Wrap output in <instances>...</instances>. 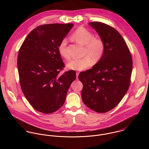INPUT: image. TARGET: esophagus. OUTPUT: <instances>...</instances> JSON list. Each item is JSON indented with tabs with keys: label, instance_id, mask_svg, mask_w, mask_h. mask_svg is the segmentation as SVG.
I'll return each mask as SVG.
<instances>
[{
	"label": "esophagus",
	"instance_id": "obj_1",
	"mask_svg": "<svg viewBox=\"0 0 149 149\" xmlns=\"http://www.w3.org/2000/svg\"><path fill=\"white\" fill-rule=\"evenodd\" d=\"M79 74V72H76V77H77V79H78Z\"/></svg>",
	"mask_w": 149,
	"mask_h": 149
}]
</instances>
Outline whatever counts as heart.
I'll return each mask as SVG.
<instances>
[{
  "label": "heart",
  "mask_w": 149,
  "mask_h": 149,
  "mask_svg": "<svg viewBox=\"0 0 149 149\" xmlns=\"http://www.w3.org/2000/svg\"><path fill=\"white\" fill-rule=\"evenodd\" d=\"M71 38L74 41L85 46L84 55L82 58L73 60L67 64V68L71 70L81 71L89 67L92 61L94 63H98L103 57L106 45L104 40L94 34L84 27L77 28L72 34ZM68 41L63 39L58 46L59 54L65 59H69L67 51Z\"/></svg>",
  "instance_id": "heart-1"
}]
</instances>
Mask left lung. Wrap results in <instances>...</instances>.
<instances>
[{
	"instance_id": "1",
	"label": "left lung",
	"mask_w": 149,
	"mask_h": 149,
	"mask_svg": "<svg viewBox=\"0 0 149 149\" xmlns=\"http://www.w3.org/2000/svg\"><path fill=\"white\" fill-rule=\"evenodd\" d=\"M89 24L104 40L106 49L98 63L79 75L83 84L81 97L88 107L104 113L116 106L128 89L132 57L126 43L116 30L98 22Z\"/></svg>"
}]
</instances>
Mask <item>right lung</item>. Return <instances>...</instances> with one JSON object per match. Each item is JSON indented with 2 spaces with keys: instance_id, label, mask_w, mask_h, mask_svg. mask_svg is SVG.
Segmentation results:
<instances>
[{
  "instance_id": "obj_1",
  "label": "right lung",
  "mask_w": 149,
  "mask_h": 149,
  "mask_svg": "<svg viewBox=\"0 0 149 149\" xmlns=\"http://www.w3.org/2000/svg\"><path fill=\"white\" fill-rule=\"evenodd\" d=\"M73 26H39L29 34L19 50L17 66L22 91L31 106L43 113H53L63 106L76 78L73 70L59 74L65 65L57 49Z\"/></svg>"
}]
</instances>
